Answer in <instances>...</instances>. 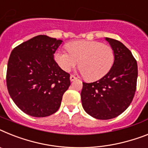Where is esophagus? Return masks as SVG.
<instances>
[{"label": "esophagus", "instance_id": "34e87169", "mask_svg": "<svg viewBox=\"0 0 148 148\" xmlns=\"http://www.w3.org/2000/svg\"><path fill=\"white\" fill-rule=\"evenodd\" d=\"M75 80H77V77L75 76H74V75H71L70 77V80L71 81H74Z\"/></svg>", "mask_w": 148, "mask_h": 148}]
</instances>
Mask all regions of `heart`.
<instances>
[{
	"label": "heart",
	"mask_w": 148,
	"mask_h": 148,
	"mask_svg": "<svg viewBox=\"0 0 148 148\" xmlns=\"http://www.w3.org/2000/svg\"><path fill=\"white\" fill-rule=\"evenodd\" d=\"M68 51L59 49L55 60L63 71H70L77 64L84 77L97 80L105 76L115 59L112 47L95 40H77L67 44Z\"/></svg>",
	"instance_id": "1"
}]
</instances>
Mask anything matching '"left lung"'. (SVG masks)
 Here are the masks:
<instances>
[{
	"mask_svg": "<svg viewBox=\"0 0 148 148\" xmlns=\"http://www.w3.org/2000/svg\"><path fill=\"white\" fill-rule=\"evenodd\" d=\"M114 49L115 59L110 71L99 80L83 83L81 101L86 112L94 118L109 120L130 105L136 90L137 62L121 42L105 38Z\"/></svg>",
	"mask_w": 148,
	"mask_h": 148,
	"instance_id": "obj_1",
	"label": "left lung"
}]
</instances>
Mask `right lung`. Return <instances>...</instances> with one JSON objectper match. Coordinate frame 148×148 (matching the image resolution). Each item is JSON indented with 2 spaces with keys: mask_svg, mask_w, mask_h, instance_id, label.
Listing matches in <instances>:
<instances>
[{
  "mask_svg": "<svg viewBox=\"0 0 148 148\" xmlns=\"http://www.w3.org/2000/svg\"><path fill=\"white\" fill-rule=\"evenodd\" d=\"M62 40L38 35L15 47L9 58L7 86L18 108L35 117L49 116L59 110L70 74L54 59Z\"/></svg>",
  "mask_w": 148,
  "mask_h": 148,
  "instance_id": "add662e5",
  "label": "right lung"
}]
</instances>
